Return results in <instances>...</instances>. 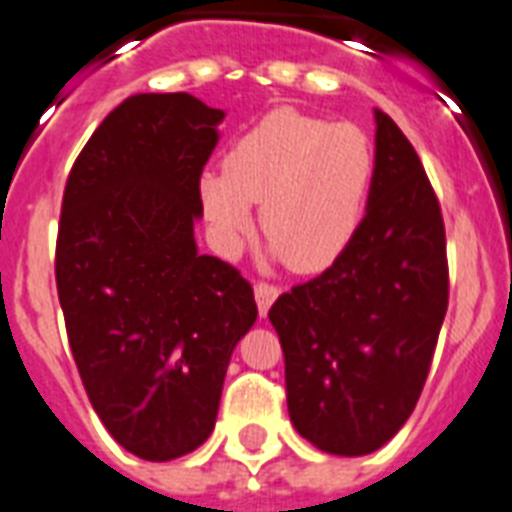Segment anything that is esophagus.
Returning a JSON list of instances; mask_svg holds the SVG:
<instances>
[{
  "label": "esophagus",
  "instance_id": "esophagus-1",
  "mask_svg": "<svg viewBox=\"0 0 512 512\" xmlns=\"http://www.w3.org/2000/svg\"><path fill=\"white\" fill-rule=\"evenodd\" d=\"M253 291H256V304H259V312L261 315H267V310L272 307V301L280 296V288H277L275 283H264V280H259V283L253 285Z\"/></svg>",
  "mask_w": 512,
  "mask_h": 512
}]
</instances>
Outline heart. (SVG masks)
I'll list each match as a JSON object with an SVG mask.
<instances>
[{
	"label": "heart",
	"instance_id": "b5f03b06",
	"mask_svg": "<svg viewBox=\"0 0 512 512\" xmlns=\"http://www.w3.org/2000/svg\"><path fill=\"white\" fill-rule=\"evenodd\" d=\"M376 152L352 122L275 109L248 128L224 157V170L200 178L205 216L235 240L261 202V232L288 267H331L358 232L374 184Z\"/></svg>",
	"mask_w": 512,
	"mask_h": 512
}]
</instances>
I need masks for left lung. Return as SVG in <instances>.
<instances>
[{
    "label": "left lung",
    "instance_id": "obj_1",
    "mask_svg": "<svg viewBox=\"0 0 512 512\" xmlns=\"http://www.w3.org/2000/svg\"><path fill=\"white\" fill-rule=\"evenodd\" d=\"M449 307L441 202L414 146L376 112V173L347 251L269 310L288 414L339 457L382 449L417 406Z\"/></svg>",
    "mask_w": 512,
    "mask_h": 512
}]
</instances>
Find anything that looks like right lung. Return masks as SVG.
Here are the masks:
<instances>
[{
  "mask_svg": "<svg viewBox=\"0 0 512 512\" xmlns=\"http://www.w3.org/2000/svg\"><path fill=\"white\" fill-rule=\"evenodd\" d=\"M221 109L189 93L122 101L71 165L55 285L95 414L149 462L208 441L235 344L259 315L232 264L200 256V176Z\"/></svg>",
  "mask_w": 512,
  "mask_h": 512,
  "instance_id": "1",
  "label": "right lung"
}]
</instances>
